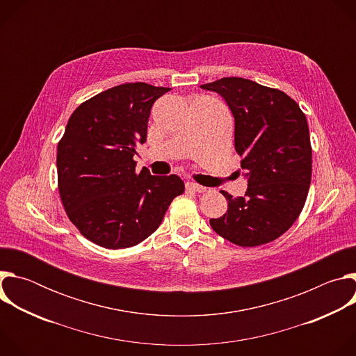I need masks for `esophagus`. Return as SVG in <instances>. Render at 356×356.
I'll return each instance as SVG.
<instances>
[{
	"label": "esophagus",
	"mask_w": 356,
	"mask_h": 356,
	"mask_svg": "<svg viewBox=\"0 0 356 356\" xmlns=\"http://www.w3.org/2000/svg\"><path fill=\"white\" fill-rule=\"evenodd\" d=\"M186 188L190 190V191H195V193L206 191V187H202V186H200V184H197V183H193V181H187V183H186Z\"/></svg>",
	"instance_id": "esophagus-1"
}]
</instances>
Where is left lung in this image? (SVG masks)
<instances>
[{
  "instance_id": "1",
  "label": "left lung",
  "mask_w": 356,
  "mask_h": 356,
  "mask_svg": "<svg viewBox=\"0 0 356 356\" xmlns=\"http://www.w3.org/2000/svg\"><path fill=\"white\" fill-rule=\"evenodd\" d=\"M218 92L235 120V150L248 188L228 201L211 228L229 242L250 248L283 235L300 216L312 183L309 124L286 92L242 77L200 86Z\"/></svg>"
}]
</instances>
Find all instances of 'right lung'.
Returning <instances> with one entry per match:
<instances>
[{
	"label": "right lung",
	"instance_id": "obj_1",
	"mask_svg": "<svg viewBox=\"0 0 356 356\" xmlns=\"http://www.w3.org/2000/svg\"><path fill=\"white\" fill-rule=\"evenodd\" d=\"M168 87L127 83L80 104L58 145V186L69 220L91 242L131 248L154 234L175 197L176 176L135 172L136 145L146 140L147 120Z\"/></svg>",
	"mask_w": 356,
	"mask_h": 356
}]
</instances>
